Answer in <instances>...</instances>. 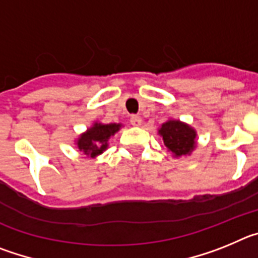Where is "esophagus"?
I'll list each match as a JSON object with an SVG mask.
<instances>
[{"instance_id": "obj_1", "label": "esophagus", "mask_w": 258, "mask_h": 258, "mask_svg": "<svg viewBox=\"0 0 258 258\" xmlns=\"http://www.w3.org/2000/svg\"><path fill=\"white\" fill-rule=\"evenodd\" d=\"M131 124L133 125V126H141V124H142V118H141L140 116L133 115L131 117Z\"/></svg>"}]
</instances>
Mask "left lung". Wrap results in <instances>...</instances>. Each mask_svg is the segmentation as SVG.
<instances>
[{
  "label": "left lung",
  "instance_id": "obj_1",
  "mask_svg": "<svg viewBox=\"0 0 258 258\" xmlns=\"http://www.w3.org/2000/svg\"><path fill=\"white\" fill-rule=\"evenodd\" d=\"M157 132L163 138L166 150L172 152L173 157L190 156L191 152L197 149V131L181 120L169 118L161 124Z\"/></svg>",
  "mask_w": 258,
  "mask_h": 258
}]
</instances>
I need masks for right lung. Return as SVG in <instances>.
<instances>
[{
    "instance_id": "add662e5",
    "label": "right lung",
    "mask_w": 258,
    "mask_h": 258,
    "mask_svg": "<svg viewBox=\"0 0 258 258\" xmlns=\"http://www.w3.org/2000/svg\"><path fill=\"white\" fill-rule=\"evenodd\" d=\"M122 124H103L101 121H94L92 126H89L84 133L79 136V138L75 140L77 150L86 155L88 157L99 156L108 149V141L111 137L115 136Z\"/></svg>"
}]
</instances>
